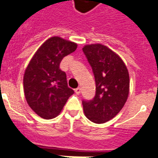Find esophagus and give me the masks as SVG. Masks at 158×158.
Returning <instances> with one entry per match:
<instances>
[{
	"label": "esophagus",
	"mask_w": 158,
	"mask_h": 158,
	"mask_svg": "<svg viewBox=\"0 0 158 158\" xmlns=\"http://www.w3.org/2000/svg\"><path fill=\"white\" fill-rule=\"evenodd\" d=\"M75 93L77 94H79L81 93V88L80 87H77V89H75Z\"/></svg>",
	"instance_id": "obj_1"
}]
</instances>
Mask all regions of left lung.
<instances>
[{
	"label": "left lung",
	"instance_id": "left-lung-1",
	"mask_svg": "<svg viewBox=\"0 0 158 158\" xmlns=\"http://www.w3.org/2000/svg\"><path fill=\"white\" fill-rule=\"evenodd\" d=\"M94 73L96 91L91 100H82L85 117L92 122H107L119 113L129 94V73L124 62L105 45L82 49Z\"/></svg>",
	"mask_w": 158,
	"mask_h": 158
}]
</instances>
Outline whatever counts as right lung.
<instances>
[{
	"instance_id": "1",
	"label": "right lung",
	"mask_w": 158,
	"mask_h": 158,
	"mask_svg": "<svg viewBox=\"0 0 158 158\" xmlns=\"http://www.w3.org/2000/svg\"><path fill=\"white\" fill-rule=\"evenodd\" d=\"M77 45L54 36L39 48L23 77V89L30 108L44 119L60 113L73 89L68 86L66 73L59 69L62 59L74 52Z\"/></svg>"
}]
</instances>
